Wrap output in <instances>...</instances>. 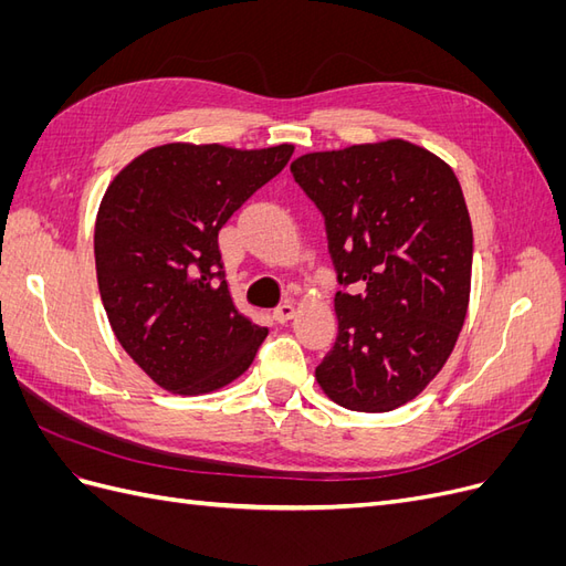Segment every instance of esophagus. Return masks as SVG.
<instances>
[{
  "label": "esophagus",
  "instance_id": "obj_1",
  "mask_svg": "<svg viewBox=\"0 0 566 566\" xmlns=\"http://www.w3.org/2000/svg\"><path fill=\"white\" fill-rule=\"evenodd\" d=\"M293 316H295V304L293 302H283L279 310L273 312V318H276V323H287Z\"/></svg>",
  "mask_w": 566,
  "mask_h": 566
}]
</instances>
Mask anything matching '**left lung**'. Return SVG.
Here are the masks:
<instances>
[{
	"label": "left lung",
	"instance_id": "obj_1",
	"mask_svg": "<svg viewBox=\"0 0 566 566\" xmlns=\"http://www.w3.org/2000/svg\"><path fill=\"white\" fill-rule=\"evenodd\" d=\"M325 221L339 331L316 368L328 397L358 413L416 399L465 323L472 224L453 169L389 139L306 153L290 165Z\"/></svg>",
	"mask_w": 566,
	"mask_h": 566
}]
</instances>
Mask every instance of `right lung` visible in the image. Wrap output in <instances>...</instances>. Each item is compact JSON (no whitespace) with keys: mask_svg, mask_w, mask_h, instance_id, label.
<instances>
[{"mask_svg":"<svg viewBox=\"0 0 566 566\" xmlns=\"http://www.w3.org/2000/svg\"><path fill=\"white\" fill-rule=\"evenodd\" d=\"M293 150L165 144L111 181L94 229L98 293L117 342L163 389L208 394L254 361L269 331L235 310L219 231Z\"/></svg>","mask_w":566,"mask_h":566,"instance_id":"add662e5","label":"right lung"}]
</instances>
